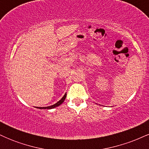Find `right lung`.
<instances>
[{"label":"right lung","mask_w":149,"mask_h":149,"mask_svg":"<svg viewBox=\"0 0 149 149\" xmlns=\"http://www.w3.org/2000/svg\"><path fill=\"white\" fill-rule=\"evenodd\" d=\"M66 94H65V95H64V97H63L62 98H61V100H59L58 102H57V103H56V104H53V105H52V106H49V107H37V108H38V109H54V108H56V107H59V106H60L61 104L64 102V100H65V99H66Z\"/></svg>","instance_id":"1"}]
</instances>
